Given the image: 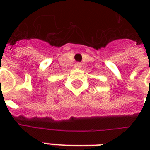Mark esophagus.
<instances>
[{
  "instance_id": "34e87169",
  "label": "esophagus",
  "mask_w": 150,
  "mask_h": 150,
  "mask_svg": "<svg viewBox=\"0 0 150 150\" xmlns=\"http://www.w3.org/2000/svg\"><path fill=\"white\" fill-rule=\"evenodd\" d=\"M81 63L80 62H76L75 64V68L76 69H79V68H80L81 67Z\"/></svg>"
}]
</instances>
